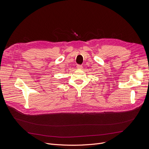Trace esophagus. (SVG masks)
<instances>
[{
    "label": "esophagus",
    "instance_id": "obj_1",
    "mask_svg": "<svg viewBox=\"0 0 149 149\" xmlns=\"http://www.w3.org/2000/svg\"><path fill=\"white\" fill-rule=\"evenodd\" d=\"M77 68L78 69H82V65H77Z\"/></svg>",
    "mask_w": 149,
    "mask_h": 149
}]
</instances>
